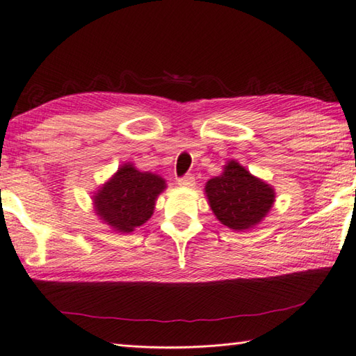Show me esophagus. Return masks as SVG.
<instances>
[{
	"label": "esophagus",
	"instance_id": "esophagus-1",
	"mask_svg": "<svg viewBox=\"0 0 356 356\" xmlns=\"http://www.w3.org/2000/svg\"><path fill=\"white\" fill-rule=\"evenodd\" d=\"M195 177L193 176H185L182 179H179V185L184 186V188H193L195 186Z\"/></svg>",
	"mask_w": 356,
	"mask_h": 356
}]
</instances>
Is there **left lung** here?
Here are the masks:
<instances>
[{
	"instance_id": "obj_1",
	"label": "left lung",
	"mask_w": 356,
	"mask_h": 356,
	"mask_svg": "<svg viewBox=\"0 0 356 356\" xmlns=\"http://www.w3.org/2000/svg\"><path fill=\"white\" fill-rule=\"evenodd\" d=\"M211 211L225 227L243 232L260 224L275 202V190L236 160L224 165L221 176L205 184Z\"/></svg>"
}]
</instances>
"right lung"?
<instances>
[{
  "mask_svg": "<svg viewBox=\"0 0 356 356\" xmlns=\"http://www.w3.org/2000/svg\"><path fill=\"white\" fill-rule=\"evenodd\" d=\"M165 188V179L159 174L124 163L93 193V209L115 232L131 234L152 216L157 197Z\"/></svg>",
  "mask_w": 356,
  "mask_h": 356,
  "instance_id": "1",
  "label": "right lung"
}]
</instances>
